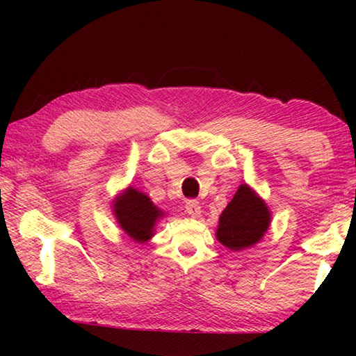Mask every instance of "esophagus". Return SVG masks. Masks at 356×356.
I'll return each mask as SVG.
<instances>
[{
  "label": "esophagus",
  "mask_w": 356,
  "mask_h": 356,
  "mask_svg": "<svg viewBox=\"0 0 356 356\" xmlns=\"http://www.w3.org/2000/svg\"><path fill=\"white\" fill-rule=\"evenodd\" d=\"M185 210H186V213L191 216H200L201 215V204L196 200H188L185 202Z\"/></svg>",
  "instance_id": "esophagus-1"
}]
</instances>
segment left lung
I'll return each instance as SVG.
<instances>
[{
    "mask_svg": "<svg viewBox=\"0 0 356 356\" xmlns=\"http://www.w3.org/2000/svg\"><path fill=\"white\" fill-rule=\"evenodd\" d=\"M268 225L270 212L265 202L248 185H240L220 216L216 238L234 251L250 248L262 238Z\"/></svg>",
    "mask_w": 356,
    "mask_h": 356,
    "instance_id": "1",
    "label": "left lung"
}]
</instances>
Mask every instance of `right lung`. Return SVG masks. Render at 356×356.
<instances>
[{"mask_svg":"<svg viewBox=\"0 0 356 356\" xmlns=\"http://www.w3.org/2000/svg\"><path fill=\"white\" fill-rule=\"evenodd\" d=\"M114 215L119 226L138 243H143L152 237L156 220L161 210L156 209L144 193L129 188L114 202Z\"/></svg>","mask_w":356,"mask_h":356,"instance_id":"1","label":"right lung"}]
</instances>
